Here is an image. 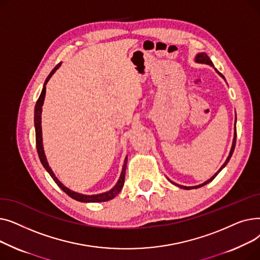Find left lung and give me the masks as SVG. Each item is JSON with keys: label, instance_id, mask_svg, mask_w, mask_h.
Wrapping results in <instances>:
<instances>
[{"label": "left lung", "instance_id": "1", "mask_svg": "<svg viewBox=\"0 0 260 260\" xmlns=\"http://www.w3.org/2000/svg\"><path fill=\"white\" fill-rule=\"evenodd\" d=\"M195 61L197 62V63H202V64H208V65H210V66H213L214 67V64H213V62L211 61V59L208 57V54L207 53H204V52H200V53H197L196 54V58H195ZM215 71L218 73V75H219L220 77H222L223 79H224V77H223V75L222 74H220L219 72H218L216 68H215ZM235 144H236V118H235V132H234V139H233V143H232V147H231V151H230V154H229V156H228V158H226V160H225V162L223 163L222 165V167L219 169V171H218L213 177H211V178L209 179V180H207L206 182H203L202 184H199V185H195V186H184V185H180V184H177V183H175V182H173V181H171L170 179V181L173 183V184H175V185H178L179 187H181V188H184V189H192V188H198V187H201V186H203V185H206V184H208L209 182H211L215 177L219 174V172L228 165V162L230 161V159H231V157H232V155H233V152H234V149H235Z\"/></svg>", "mask_w": 260, "mask_h": 260}]
</instances>
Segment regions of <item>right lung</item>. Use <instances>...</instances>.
<instances>
[{
	"instance_id": "right-lung-1",
	"label": "right lung",
	"mask_w": 260,
	"mask_h": 260,
	"mask_svg": "<svg viewBox=\"0 0 260 260\" xmlns=\"http://www.w3.org/2000/svg\"><path fill=\"white\" fill-rule=\"evenodd\" d=\"M61 66V62L53 68V70L50 72V74L48 75V77L46 78L44 85H43V89L42 92H41L40 97L37 101V104L35 106V128H36V144H37V151H38V155L40 158L41 163L44 167V169L48 172V174L51 176V178L53 179V181L58 184V186L64 190V192L72 197L73 199L80 201V202H104V201H108L113 198H115L120 192L123 187V184H124V178H125V170H126V163H127V156L125 157L124 160V165H123L122 168V172L120 174V178L118 180V182L116 183V185L109 189L108 192L102 193V194H97V195H84V194H80L77 192H74V190L70 189L68 187H66L58 178L56 177V175L53 174L52 170L50 169L45 153H44V148H43V142H42V127H41V115H42V106L44 103V99H45V93H46V84L47 82L49 81V79L51 78V76L56 73V71Z\"/></svg>"
}]
</instances>
